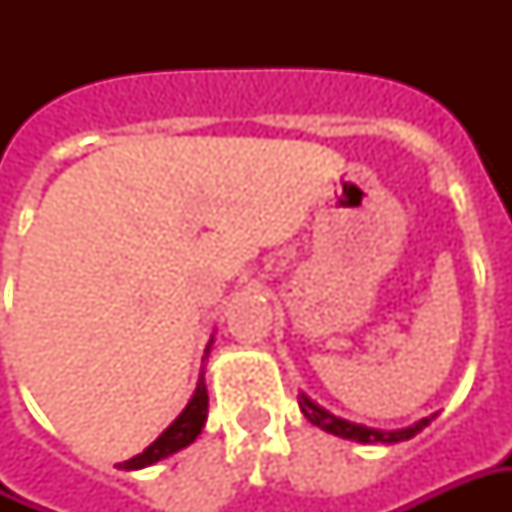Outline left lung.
<instances>
[{"mask_svg":"<svg viewBox=\"0 0 512 512\" xmlns=\"http://www.w3.org/2000/svg\"><path fill=\"white\" fill-rule=\"evenodd\" d=\"M299 408L304 417L310 419L312 425H318L326 433L332 436H340V439H351L359 441V444H397V441H406L411 436H417L419 430L428 428L430 419H436V414L430 417L417 419L414 425L408 428H397V430H381V428H367V425H359V422H351V419L334 417L332 411H326L323 406H318L312 397H307L304 392H299Z\"/></svg>","mask_w":512,"mask_h":512,"instance_id":"8db88e82","label":"left lung"}]
</instances>
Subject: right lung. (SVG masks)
<instances>
[{
	"label": "right lung",
	"instance_id": "1",
	"mask_svg": "<svg viewBox=\"0 0 512 512\" xmlns=\"http://www.w3.org/2000/svg\"><path fill=\"white\" fill-rule=\"evenodd\" d=\"M211 345L213 337L208 348H205V356L202 359H208L211 354ZM205 419H208V389H205V370L200 373V381H197V389H194V395L186 403V408L180 411L178 417L172 419V425H169L161 436H158L150 447L134 455V458H128V461L117 463V469H126V472H136V469H145V466H153V463L164 461L169 455H175L183 447H189L191 441L197 439L205 428Z\"/></svg>",
	"mask_w": 512,
	"mask_h": 512
}]
</instances>
